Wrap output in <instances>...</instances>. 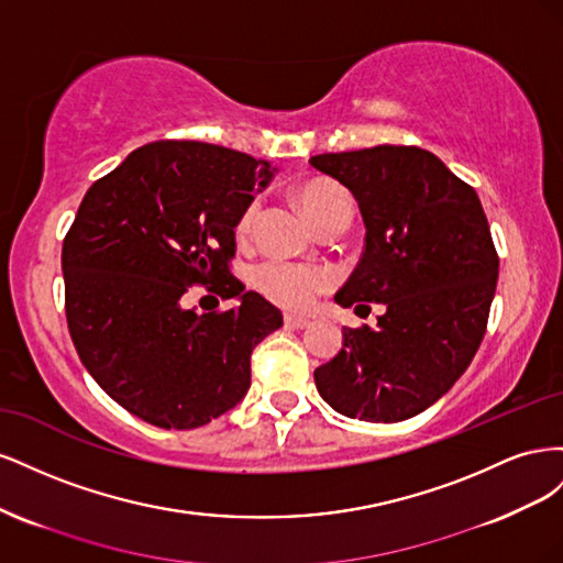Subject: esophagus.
Segmentation results:
<instances>
[{
  "instance_id": "obj_1",
  "label": "esophagus",
  "mask_w": 563,
  "mask_h": 563,
  "mask_svg": "<svg viewBox=\"0 0 563 563\" xmlns=\"http://www.w3.org/2000/svg\"><path fill=\"white\" fill-rule=\"evenodd\" d=\"M284 323H286V329H296V331H302V329H308V327H310V319H302V317L286 314V317H284Z\"/></svg>"
}]
</instances>
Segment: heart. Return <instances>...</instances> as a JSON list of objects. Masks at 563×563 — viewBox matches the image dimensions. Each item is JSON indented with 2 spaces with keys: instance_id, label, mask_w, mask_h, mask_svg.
<instances>
[{
  "instance_id": "obj_1",
  "label": "heart",
  "mask_w": 563,
  "mask_h": 563,
  "mask_svg": "<svg viewBox=\"0 0 563 563\" xmlns=\"http://www.w3.org/2000/svg\"><path fill=\"white\" fill-rule=\"evenodd\" d=\"M298 201L302 211L308 213L314 225L335 209L350 207L343 187L327 178H312L298 187ZM255 218H258V199H251L236 218L234 234L240 242H249ZM335 284L333 272L329 267L317 265H296L284 261H267L253 269V286L284 310H308L317 296L331 291Z\"/></svg>"
}]
</instances>
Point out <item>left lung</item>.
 Listing matches in <instances>:
<instances>
[{"label":"left lung","instance_id":"obj_1","mask_svg":"<svg viewBox=\"0 0 563 563\" xmlns=\"http://www.w3.org/2000/svg\"><path fill=\"white\" fill-rule=\"evenodd\" d=\"M360 201L366 244L335 302H383L378 329L345 327L343 350L314 371L338 413L413 418L444 397L479 350L498 284V251L474 187L432 152L376 145L310 159Z\"/></svg>","mask_w":563,"mask_h":563}]
</instances>
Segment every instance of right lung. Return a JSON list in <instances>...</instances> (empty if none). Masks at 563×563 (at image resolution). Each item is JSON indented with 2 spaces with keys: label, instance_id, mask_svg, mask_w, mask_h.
I'll return each mask as SVG.
<instances>
[{
  "label": "right lung",
  "instance_id": "add662e5",
  "mask_svg": "<svg viewBox=\"0 0 563 563\" xmlns=\"http://www.w3.org/2000/svg\"><path fill=\"white\" fill-rule=\"evenodd\" d=\"M269 176L244 152L157 141L84 195L63 240L67 329L81 364L129 413L195 430L246 395L251 352L284 319L230 265L236 218ZM190 285L238 305L199 316L184 305Z\"/></svg>",
  "mask_w": 563,
  "mask_h": 563
}]
</instances>
